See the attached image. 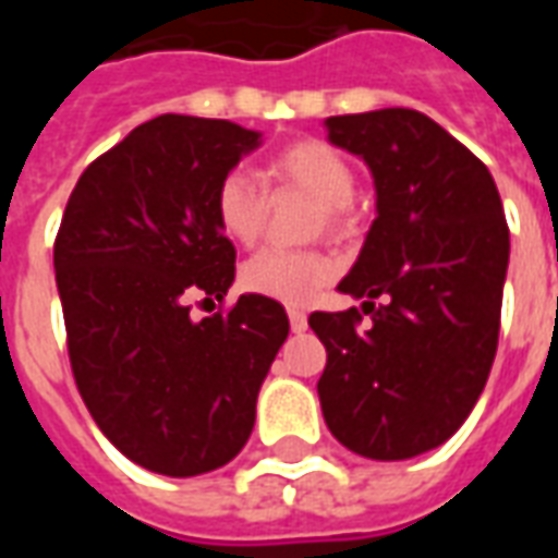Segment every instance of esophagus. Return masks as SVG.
I'll list each match as a JSON object with an SVG mask.
<instances>
[{
  "mask_svg": "<svg viewBox=\"0 0 558 558\" xmlns=\"http://www.w3.org/2000/svg\"><path fill=\"white\" fill-rule=\"evenodd\" d=\"M290 326H292V331H304V328H307V314L292 307V311H290Z\"/></svg>",
  "mask_w": 558,
  "mask_h": 558,
  "instance_id": "34e87169",
  "label": "esophagus"
}]
</instances>
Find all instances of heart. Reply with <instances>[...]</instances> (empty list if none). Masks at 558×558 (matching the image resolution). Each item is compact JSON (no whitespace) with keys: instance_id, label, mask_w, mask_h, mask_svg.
I'll use <instances>...</instances> for the list:
<instances>
[{"instance_id":"heart-1","label":"heart","mask_w":558,"mask_h":558,"mask_svg":"<svg viewBox=\"0 0 558 558\" xmlns=\"http://www.w3.org/2000/svg\"><path fill=\"white\" fill-rule=\"evenodd\" d=\"M266 179L302 187L319 203L328 230L347 223V206L355 194V172L338 148L323 140H299L268 160ZM215 218L227 239L251 244L266 220V191L247 170H230L215 191ZM335 278V263L316 251L263 247L242 266V287L271 302L311 304Z\"/></svg>"}]
</instances>
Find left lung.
Listing matches in <instances>:
<instances>
[{
    "instance_id": "left-lung-1",
    "label": "left lung",
    "mask_w": 558,
    "mask_h": 558,
    "mask_svg": "<svg viewBox=\"0 0 558 558\" xmlns=\"http://www.w3.org/2000/svg\"><path fill=\"white\" fill-rule=\"evenodd\" d=\"M326 131L367 163L376 218L338 287L364 299L371 326L355 307L307 319L328 352L323 418L355 454L410 460L454 436L490 376L511 251L502 199L418 110L328 116Z\"/></svg>"
}]
</instances>
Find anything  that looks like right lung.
<instances>
[{"label": "right lung", "mask_w": 558, "mask_h": 558, "mask_svg": "<svg viewBox=\"0 0 558 558\" xmlns=\"http://www.w3.org/2000/svg\"><path fill=\"white\" fill-rule=\"evenodd\" d=\"M263 143L227 119L158 116L92 160L71 191L53 266L80 398L137 466L191 478L230 463L290 335L283 304L223 299L235 247L215 218L218 182Z\"/></svg>", "instance_id": "1"}]
</instances>
